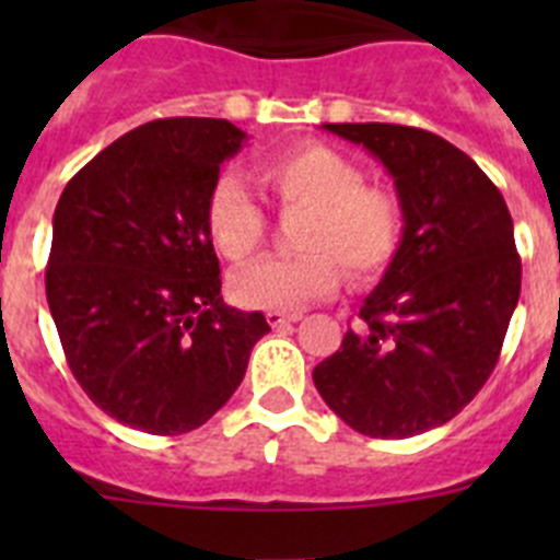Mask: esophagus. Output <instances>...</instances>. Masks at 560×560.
Listing matches in <instances>:
<instances>
[{"mask_svg":"<svg viewBox=\"0 0 560 560\" xmlns=\"http://www.w3.org/2000/svg\"><path fill=\"white\" fill-rule=\"evenodd\" d=\"M303 319V314H285V311H269L266 314V323L271 325V328H285V325H294Z\"/></svg>","mask_w":560,"mask_h":560,"instance_id":"34e87169","label":"esophagus"}]
</instances>
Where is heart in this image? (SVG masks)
<instances>
[{
  "label": "heart",
  "mask_w": 560,
  "mask_h": 560,
  "mask_svg": "<svg viewBox=\"0 0 560 560\" xmlns=\"http://www.w3.org/2000/svg\"><path fill=\"white\" fill-rule=\"evenodd\" d=\"M257 182L283 212H303L291 260L269 257L237 269L230 294L244 308L296 311L353 280H373L393 264L404 237V207L389 187L364 182L348 153L303 142L266 156ZM207 232L221 257L241 264L266 241L269 221L235 176L212 182L205 210Z\"/></svg>",
  "instance_id": "b5f03b06"
}]
</instances>
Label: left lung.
Masks as SVG:
<instances>
[{"mask_svg": "<svg viewBox=\"0 0 560 560\" xmlns=\"http://www.w3.org/2000/svg\"><path fill=\"white\" fill-rule=\"evenodd\" d=\"M325 128L384 162L404 237L314 384L355 432L412 438L448 423L497 368L522 291L513 219L477 162L438 133L393 122Z\"/></svg>", "mask_w": 560, "mask_h": 560, "instance_id": "8db88e82", "label": "left lung"}]
</instances>
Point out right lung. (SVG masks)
I'll return each instance as SVG.
<instances>
[{"label":"right lung","mask_w":560,"mask_h":560,"mask_svg":"<svg viewBox=\"0 0 560 560\" xmlns=\"http://www.w3.org/2000/svg\"><path fill=\"white\" fill-rule=\"evenodd\" d=\"M246 133L167 117L122 133L67 182L52 215L47 303L67 364L108 418L185 434L244 381L260 311L221 300L205 210Z\"/></svg>","instance_id":"add662e5"}]
</instances>
